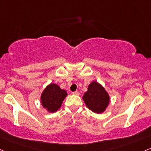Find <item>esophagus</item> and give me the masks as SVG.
Instances as JSON below:
<instances>
[{
    "label": "esophagus",
    "mask_w": 151,
    "mask_h": 151,
    "mask_svg": "<svg viewBox=\"0 0 151 151\" xmlns=\"http://www.w3.org/2000/svg\"><path fill=\"white\" fill-rule=\"evenodd\" d=\"M73 94H74V95H79V92H78V91H75V92H72Z\"/></svg>",
    "instance_id": "1"
}]
</instances>
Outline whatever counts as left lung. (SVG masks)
Returning a JSON list of instances; mask_svg holds the SVG:
<instances>
[{"label":"left lung","mask_w":151,"mask_h":151,"mask_svg":"<svg viewBox=\"0 0 151 151\" xmlns=\"http://www.w3.org/2000/svg\"><path fill=\"white\" fill-rule=\"evenodd\" d=\"M86 106L97 114L104 112L110 103V96L103 86L96 81L89 84L87 91L82 97Z\"/></svg>","instance_id":"obj_1"}]
</instances>
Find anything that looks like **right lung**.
Instances as JSON below:
<instances>
[{
  "label": "right lung",
  "mask_w": 151,
  "mask_h": 151,
  "mask_svg": "<svg viewBox=\"0 0 151 151\" xmlns=\"http://www.w3.org/2000/svg\"><path fill=\"white\" fill-rule=\"evenodd\" d=\"M67 96V92L55 83L47 85L41 94V102L48 112H57Z\"/></svg>",
  "instance_id": "1"
}]
</instances>
